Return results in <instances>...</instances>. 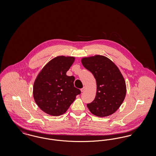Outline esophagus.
Masks as SVG:
<instances>
[{"label": "esophagus", "instance_id": "obj_1", "mask_svg": "<svg viewBox=\"0 0 156 156\" xmlns=\"http://www.w3.org/2000/svg\"><path fill=\"white\" fill-rule=\"evenodd\" d=\"M85 90H86V87H83L82 89H81V92H84Z\"/></svg>", "mask_w": 156, "mask_h": 156}]
</instances>
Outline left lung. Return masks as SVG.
Instances as JSON below:
<instances>
[{"label":"left lung","instance_id":"1","mask_svg":"<svg viewBox=\"0 0 156 156\" xmlns=\"http://www.w3.org/2000/svg\"><path fill=\"white\" fill-rule=\"evenodd\" d=\"M81 62L97 81L96 97L87 104L89 111L101 118L114 113L126 97V82L119 68L111 59L100 55L83 58Z\"/></svg>","mask_w":156,"mask_h":156}]
</instances>
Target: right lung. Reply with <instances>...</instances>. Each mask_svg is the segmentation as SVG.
I'll list each match as a JSON object with an SVG mask.
<instances>
[{"label":"right lung","instance_id":"obj_1","mask_svg":"<svg viewBox=\"0 0 156 156\" xmlns=\"http://www.w3.org/2000/svg\"><path fill=\"white\" fill-rule=\"evenodd\" d=\"M74 60V57L58 56L50 61L37 75L33 97L45 113L54 116L64 114L81 94L74 87V76L66 75Z\"/></svg>","mask_w":156,"mask_h":156}]
</instances>
